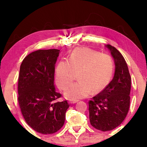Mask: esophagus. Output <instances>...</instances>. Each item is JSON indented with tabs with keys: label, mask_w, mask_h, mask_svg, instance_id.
<instances>
[{
	"label": "esophagus",
	"mask_w": 147,
	"mask_h": 147,
	"mask_svg": "<svg viewBox=\"0 0 147 147\" xmlns=\"http://www.w3.org/2000/svg\"><path fill=\"white\" fill-rule=\"evenodd\" d=\"M78 102V100H74V99H70L69 100V102H70V104H75L76 102Z\"/></svg>",
	"instance_id": "esophagus-1"
}]
</instances>
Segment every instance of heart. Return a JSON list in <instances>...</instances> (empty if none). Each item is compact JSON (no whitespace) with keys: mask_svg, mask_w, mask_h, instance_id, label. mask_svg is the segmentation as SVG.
<instances>
[{"mask_svg":"<svg viewBox=\"0 0 147 147\" xmlns=\"http://www.w3.org/2000/svg\"><path fill=\"white\" fill-rule=\"evenodd\" d=\"M113 61L109 54L99 53L88 49H74L68 61L61 60L56 69V80L61 89L70 85L78 72L77 82L65 91L66 97L78 99L95 93L105 88L113 74Z\"/></svg>","mask_w":147,"mask_h":147,"instance_id":"1","label":"heart"}]
</instances>
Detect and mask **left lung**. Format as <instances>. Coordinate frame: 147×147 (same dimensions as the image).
<instances>
[{"mask_svg": "<svg viewBox=\"0 0 147 147\" xmlns=\"http://www.w3.org/2000/svg\"><path fill=\"white\" fill-rule=\"evenodd\" d=\"M115 63L113 78L104 90L89 102L90 123L103 131L113 130L122 123L130 108L131 76L123 55L110 45H106Z\"/></svg>", "mask_w": 147, "mask_h": 147, "instance_id": "left-lung-1", "label": "left lung"}]
</instances>
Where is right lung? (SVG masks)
<instances>
[{"label":"right lung","instance_id":"right-lung-1","mask_svg":"<svg viewBox=\"0 0 147 147\" xmlns=\"http://www.w3.org/2000/svg\"><path fill=\"white\" fill-rule=\"evenodd\" d=\"M60 51L39 50L29 54L20 67L18 101L26 123L42 134L56 132L63 126L69 107L54 86L55 64Z\"/></svg>","mask_w":147,"mask_h":147}]
</instances>
